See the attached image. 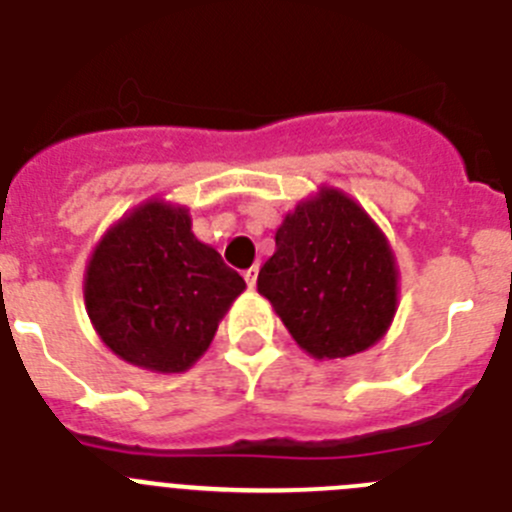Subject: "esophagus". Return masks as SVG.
<instances>
[{"label": "esophagus", "instance_id": "esophagus-1", "mask_svg": "<svg viewBox=\"0 0 512 512\" xmlns=\"http://www.w3.org/2000/svg\"><path fill=\"white\" fill-rule=\"evenodd\" d=\"M243 277H246V284L248 287H256V279H259V266H251V269L246 271V274H243Z\"/></svg>", "mask_w": 512, "mask_h": 512}]
</instances>
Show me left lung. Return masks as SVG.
Wrapping results in <instances>:
<instances>
[{
  "instance_id": "8db88e82",
  "label": "left lung",
  "mask_w": 512,
  "mask_h": 512,
  "mask_svg": "<svg viewBox=\"0 0 512 512\" xmlns=\"http://www.w3.org/2000/svg\"><path fill=\"white\" fill-rule=\"evenodd\" d=\"M274 241L256 287L307 356L336 361L382 341L400 305V269L351 194L318 187L284 215Z\"/></svg>"
}]
</instances>
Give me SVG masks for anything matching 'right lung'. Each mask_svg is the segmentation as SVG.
I'll return each instance as SVG.
<instances>
[{
  "label": "right lung",
  "instance_id": "obj_1",
  "mask_svg": "<svg viewBox=\"0 0 512 512\" xmlns=\"http://www.w3.org/2000/svg\"><path fill=\"white\" fill-rule=\"evenodd\" d=\"M246 282L192 230L187 205L151 197L94 243L84 305L112 354L153 374H182L205 356Z\"/></svg>",
  "mask_w": 512,
  "mask_h": 512
}]
</instances>
